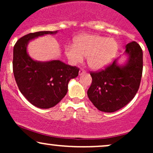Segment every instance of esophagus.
I'll return each mask as SVG.
<instances>
[{
    "instance_id": "1",
    "label": "esophagus",
    "mask_w": 153,
    "mask_h": 153,
    "mask_svg": "<svg viewBox=\"0 0 153 153\" xmlns=\"http://www.w3.org/2000/svg\"><path fill=\"white\" fill-rule=\"evenodd\" d=\"M83 73H85V71L84 69H82V68H80V71H79V75H82Z\"/></svg>"
}]
</instances>
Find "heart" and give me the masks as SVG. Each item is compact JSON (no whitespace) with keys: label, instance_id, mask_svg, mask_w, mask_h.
Segmentation results:
<instances>
[{"label":"heart","instance_id":"heart-1","mask_svg":"<svg viewBox=\"0 0 153 153\" xmlns=\"http://www.w3.org/2000/svg\"><path fill=\"white\" fill-rule=\"evenodd\" d=\"M118 50L117 41L97 34H84L75 38L74 45H68L65 53L73 64L81 62L87 56V63L94 70L104 68L113 59Z\"/></svg>","mask_w":153,"mask_h":153}]
</instances>
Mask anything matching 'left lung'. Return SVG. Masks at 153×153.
<instances>
[{
	"label": "left lung",
	"instance_id": "obj_1",
	"mask_svg": "<svg viewBox=\"0 0 153 153\" xmlns=\"http://www.w3.org/2000/svg\"><path fill=\"white\" fill-rule=\"evenodd\" d=\"M129 55L124 66L117 59L99 71L90 72L92 82L88 90V99L98 109L114 112L129 103L140 88L143 75V50L139 44L131 42L126 46Z\"/></svg>",
	"mask_w": 153,
	"mask_h": 153
}]
</instances>
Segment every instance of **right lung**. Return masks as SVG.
<instances>
[{
    "label": "right lung",
    "mask_w": 153,
    "mask_h": 153,
    "mask_svg": "<svg viewBox=\"0 0 153 153\" xmlns=\"http://www.w3.org/2000/svg\"><path fill=\"white\" fill-rule=\"evenodd\" d=\"M57 31H37L20 38L13 47V71L19 91L31 104L40 108L57 105L68 92L70 80L78 75L79 68L59 60L36 62L28 55L30 40Z\"/></svg>",
    "instance_id": "add662e5"
}]
</instances>
